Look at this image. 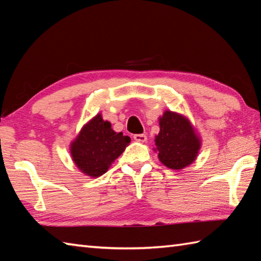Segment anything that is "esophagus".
Instances as JSON below:
<instances>
[{"mask_svg":"<svg viewBox=\"0 0 261 261\" xmlns=\"http://www.w3.org/2000/svg\"><path fill=\"white\" fill-rule=\"evenodd\" d=\"M134 139L136 141H139V142H145L147 140V136L146 135H142V134H139V135H135L134 136Z\"/></svg>","mask_w":261,"mask_h":261,"instance_id":"esophagus-1","label":"esophagus"}]
</instances>
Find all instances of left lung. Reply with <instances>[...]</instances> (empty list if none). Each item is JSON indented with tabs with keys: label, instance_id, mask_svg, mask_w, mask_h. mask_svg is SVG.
Here are the masks:
<instances>
[{
	"label": "left lung",
	"instance_id": "obj_1",
	"mask_svg": "<svg viewBox=\"0 0 261 261\" xmlns=\"http://www.w3.org/2000/svg\"><path fill=\"white\" fill-rule=\"evenodd\" d=\"M159 134L154 138V151L160 163L174 170L190 166L202 146L201 138L185 115L166 110L159 118Z\"/></svg>",
	"mask_w": 261,
	"mask_h": 261
}]
</instances>
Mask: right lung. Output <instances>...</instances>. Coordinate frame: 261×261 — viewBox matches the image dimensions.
<instances>
[{
	"label": "right lung",
	"mask_w": 261,
	"mask_h": 261,
	"mask_svg": "<svg viewBox=\"0 0 261 261\" xmlns=\"http://www.w3.org/2000/svg\"><path fill=\"white\" fill-rule=\"evenodd\" d=\"M131 139L122 132H115L101 113L82 127L70 143V156L83 174L99 177L105 174L114 160L125 150Z\"/></svg>",
	"instance_id": "add662e5"
}]
</instances>
